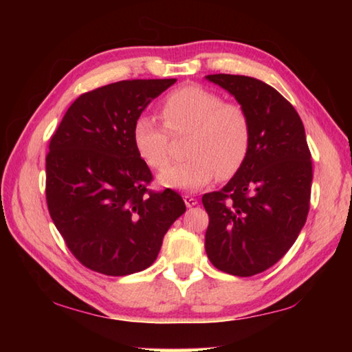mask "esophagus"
I'll return each mask as SVG.
<instances>
[{
	"instance_id": "34e87169",
	"label": "esophagus",
	"mask_w": 352,
	"mask_h": 352,
	"mask_svg": "<svg viewBox=\"0 0 352 352\" xmlns=\"http://www.w3.org/2000/svg\"><path fill=\"white\" fill-rule=\"evenodd\" d=\"M183 200H184V204H186L188 208H192V206L197 205V199L192 197V195H188V194L183 195Z\"/></svg>"
}]
</instances>
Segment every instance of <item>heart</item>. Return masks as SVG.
<instances>
[{"instance_id":"heart-1","label":"heart","mask_w":352,"mask_h":352,"mask_svg":"<svg viewBox=\"0 0 352 352\" xmlns=\"http://www.w3.org/2000/svg\"><path fill=\"white\" fill-rule=\"evenodd\" d=\"M160 115L172 136L186 135V160L160 174L163 186L195 190L242 169L252 146V119L241 104L225 102L220 94L190 83L166 94ZM168 132L152 116L140 115L133 121V146L153 169H163L170 160Z\"/></svg>"}]
</instances>
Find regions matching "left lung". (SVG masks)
<instances>
[{
	"label": "left lung",
	"mask_w": 352,
	"mask_h": 352,
	"mask_svg": "<svg viewBox=\"0 0 352 352\" xmlns=\"http://www.w3.org/2000/svg\"><path fill=\"white\" fill-rule=\"evenodd\" d=\"M252 119L242 169L201 197L210 216L205 250L216 269L253 276L294 245L311 206L312 160L300 115L275 88L248 76L210 74Z\"/></svg>",
	"instance_id": "left-lung-1"
}]
</instances>
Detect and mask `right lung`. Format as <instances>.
Here are the masks:
<instances>
[{"label":"right lung","mask_w":352,"mask_h":352,"mask_svg":"<svg viewBox=\"0 0 352 352\" xmlns=\"http://www.w3.org/2000/svg\"><path fill=\"white\" fill-rule=\"evenodd\" d=\"M177 79H135L80 94L65 113L46 155V204L74 258L109 276L151 267L182 195L152 190L136 152L133 121Z\"/></svg>","instance_id":"1"}]
</instances>
